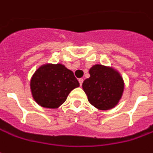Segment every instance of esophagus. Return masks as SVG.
Returning <instances> with one entry per match:
<instances>
[{"mask_svg":"<svg viewBox=\"0 0 153 153\" xmlns=\"http://www.w3.org/2000/svg\"><path fill=\"white\" fill-rule=\"evenodd\" d=\"M79 81V83H80V85H81V86H82V82H83V78H80L78 80Z\"/></svg>","mask_w":153,"mask_h":153,"instance_id":"esophagus-1","label":"esophagus"}]
</instances>
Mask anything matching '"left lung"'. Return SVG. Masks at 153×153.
Listing matches in <instances>:
<instances>
[{"label": "left lung", "mask_w": 153, "mask_h": 153, "mask_svg": "<svg viewBox=\"0 0 153 153\" xmlns=\"http://www.w3.org/2000/svg\"><path fill=\"white\" fill-rule=\"evenodd\" d=\"M90 77L82 83L89 103L99 110L114 108L121 99L125 82L120 73L113 67L96 64L89 69Z\"/></svg>", "instance_id": "8db88e82"}]
</instances>
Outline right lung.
<instances>
[{
	"label": "right lung",
	"mask_w": 153,
	"mask_h": 153,
	"mask_svg": "<svg viewBox=\"0 0 153 153\" xmlns=\"http://www.w3.org/2000/svg\"><path fill=\"white\" fill-rule=\"evenodd\" d=\"M80 86L74 73L62 64L42 65L30 81L32 96L39 106L57 108L69 93Z\"/></svg>",
	"instance_id": "right-lung-1"
}]
</instances>
